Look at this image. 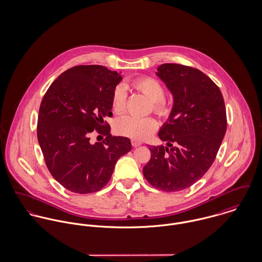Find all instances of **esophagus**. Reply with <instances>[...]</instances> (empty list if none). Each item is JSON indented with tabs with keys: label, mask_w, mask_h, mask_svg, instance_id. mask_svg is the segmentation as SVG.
Masks as SVG:
<instances>
[{
	"label": "esophagus",
	"mask_w": 262,
	"mask_h": 262,
	"mask_svg": "<svg viewBox=\"0 0 262 262\" xmlns=\"http://www.w3.org/2000/svg\"><path fill=\"white\" fill-rule=\"evenodd\" d=\"M131 144H132V146L137 147V146H140V145L142 144V142H141V141H138V140H135V139H132V140H131Z\"/></svg>",
	"instance_id": "1"
}]
</instances>
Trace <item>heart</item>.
Returning a JSON list of instances; mask_svg holds the SVG:
<instances>
[{
  "label": "heart",
  "mask_w": 262,
  "mask_h": 262,
  "mask_svg": "<svg viewBox=\"0 0 262 262\" xmlns=\"http://www.w3.org/2000/svg\"><path fill=\"white\" fill-rule=\"evenodd\" d=\"M135 90L148 98L152 104V109L158 116L168 118L172 113L170 102L164 99L165 90L163 85L150 76L136 78L132 81ZM127 92L124 85L118 84L112 96V107L115 113H122L126 108ZM158 127L157 121L153 117L137 118L133 116H123L116 120L114 124L115 131L122 136L132 139H145L152 135Z\"/></svg>",
  "instance_id": "1"
}]
</instances>
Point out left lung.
<instances>
[{
	"mask_svg": "<svg viewBox=\"0 0 262 262\" xmlns=\"http://www.w3.org/2000/svg\"><path fill=\"white\" fill-rule=\"evenodd\" d=\"M156 75L172 94L173 106L158 132L166 146H151L143 174L155 188L179 191L201 180L216 158L227 128L224 99L217 84L196 69L163 63Z\"/></svg>",
	"mask_w": 262,
	"mask_h": 262,
	"instance_id": "left-lung-1",
	"label": "left lung"
}]
</instances>
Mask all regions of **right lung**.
Wrapping results in <instances>:
<instances>
[{
  "instance_id": "obj_1",
  "label": "right lung",
  "mask_w": 262,
  "mask_h": 262,
  "mask_svg": "<svg viewBox=\"0 0 262 262\" xmlns=\"http://www.w3.org/2000/svg\"><path fill=\"white\" fill-rule=\"evenodd\" d=\"M122 75L102 66H77L59 75L45 93L37 138L46 166L61 186L76 193L105 187L117 160L131 150L127 137L112 136L113 92ZM94 129L106 138L92 145Z\"/></svg>"
}]
</instances>
